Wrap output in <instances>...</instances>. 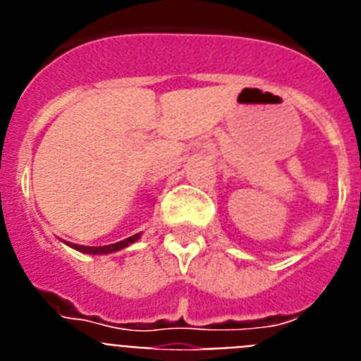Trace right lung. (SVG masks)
<instances>
[{"mask_svg": "<svg viewBox=\"0 0 361 361\" xmlns=\"http://www.w3.org/2000/svg\"><path fill=\"white\" fill-rule=\"evenodd\" d=\"M141 238V233H137V235H133V237L126 238V240H121V242H116V244H110V245H95V247H90V245H79V244H68L66 242V245H70L72 250L75 251H81V253H86V255H108V253H116V251H121L124 250V247H128L130 244H133V242H137Z\"/></svg>", "mask_w": 361, "mask_h": 361, "instance_id": "1", "label": "right lung"}]
</instances>
